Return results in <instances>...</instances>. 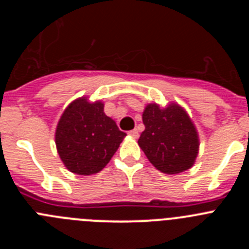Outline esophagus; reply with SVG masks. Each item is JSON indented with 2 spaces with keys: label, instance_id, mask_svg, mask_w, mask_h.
Returning a JSON list of instances; mask_svg holds the SVG:
<instances>
[{
  "label": "esophagus",
  "instance_id": "esophagus-1",
  "mask_svg": "<svg viewBox=\"0 0 249 249\" xmlns=\"http://www.w3.org/2000/svg\"><path fill=\"white\" fill-rule=\"evenodd\" d=\"M128 135L131 136V137H133V138H138V131L137 129H132V131H129L128 132Z\"/></svg>",
  "mask_w": 249,
  "mask_h": 249
}]
</instances>
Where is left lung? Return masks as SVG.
<instances>
[{"mask_svg": "<svg viewBox=\"0 0 249 249\" xmlns=\"http://www.w3.org/2000/svg\"><path fill=\"white\" fill-rule=\"evenodd\" d=\"M144 131L138 144L153 166L167 175L191 168L198 153V135L188 114L178 105L160 108L148 105L143 114Z\"/></svg>", "mask_w": 249, "mask_h": 249, "instance_id": "left-lung-1", "label": "left lung"}]
</instances>
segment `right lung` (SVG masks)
Instances as JSON below:
<instances>
[{"label":"right lung","mask_w":249,"mask_h":249,"mask_svg":"<svg viewBox=\"0 0 249 249\" xmlns=\"http://www.w3.org/2000/svg\"><path fill=\"white\" fill-rule=\"evenodd\" d=\"M126 133L103 112V103L87 98L73 101L59 118L56 129L58 155L71 172L89 176L111 160Z\"/></svg>","instance_id":"add662e5"}]
</instances>
